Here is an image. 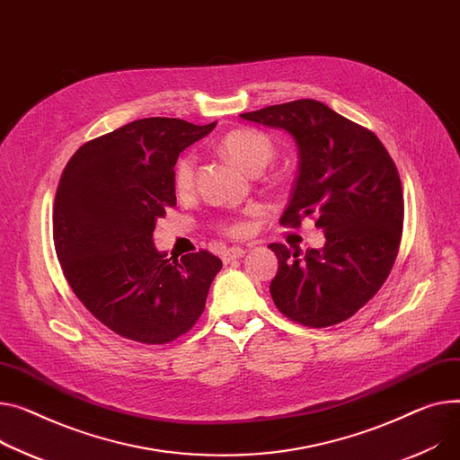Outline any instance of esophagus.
Returning <instances> with one entry per match:
<instances>
[{
    "label": "esophagus",
    "mask_w": 460,
    "mask_h": 460,
    "mask_svg": "<svg viewBox=\"0 0 460 460\" xmlns=\"http://www.w3.org/2000/svg\"><path fill=\"white\" fill-rule=\"evenodd\" d=\"M243 253H246V250L243 248H240V246H233V248H226L224 252H222V261L227 264V262H231V261H234V259H238V257H242Z\"/></svg>",
    "instance_id": "obj_1"
}]
</instances>
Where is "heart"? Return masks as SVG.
<instances>
[{
    "instance_id": "heart-1",
    "label": "heart",
    "mask_w": 460,
    "mask_h": 460,
    "mask_svg": "<svg viewBox=\"0 0 460 460\" xmlns=\"http://www.w3.org/2000/svg\"><path fill=\"white\" fill-rule=\"evenodd\" d=\"M222 151L226 155L234 161L238 166L246 168L250 172H259L262 170L271 159L275 153V146L271 138L252 128H242L227 133L222 142H220ZM194 181H196V157L192 153H187V155L179 157L173 168V187L179 194H187L194 189ZM255 208H250L248 214H253ZM220 231L229 234V236H243L248 234L252 226L246 217H236V218H227L218 224Z\"/></svg>"
}]
</instances>
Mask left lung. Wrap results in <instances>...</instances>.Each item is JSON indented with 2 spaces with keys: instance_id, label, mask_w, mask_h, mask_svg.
<instances>
[{
  "instance_id": "8db88e82",
  "label": "left lung",
  "mask_w": 460,
  "mask_h": 460,
  "mask_svg": "<svg viewBox=\"0 0 460 460\" xmlns=\"http://www.w3.org/2000/svg\"><path fill=\"white\" fill-rule=\"evenodd\" d=\"M288 131L299 147V173L281 224L316 218L323 250L299 255L270 243L279 270L271 299L288 320L322 329L351 318L383 287L403 233V190L381 140L316 100H296L240 114Z\"/></svg>"
}]
</instances>
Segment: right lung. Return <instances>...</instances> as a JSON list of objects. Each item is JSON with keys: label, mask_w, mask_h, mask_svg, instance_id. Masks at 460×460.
I'll use <instances>...</instances> for the list:
<instances>
[{"label": "right lung", "mask_w": 460, "mask_h": 460, "mask_svg": "<svg viewBox=\"0 0 460 460\" xmlns=\"http://www.w3.org/2000/svg\"><path fill=\"white\" fill-rule=\"evenodd\" d=\"M217 124L144 118L84 142L60 175L53 243L88 313L140 344H170L199 320L222 261L159 253L153 229L175 207L179 153Z\"/></svg>", "instance_id": "right-lung-1"}]
</instances>
